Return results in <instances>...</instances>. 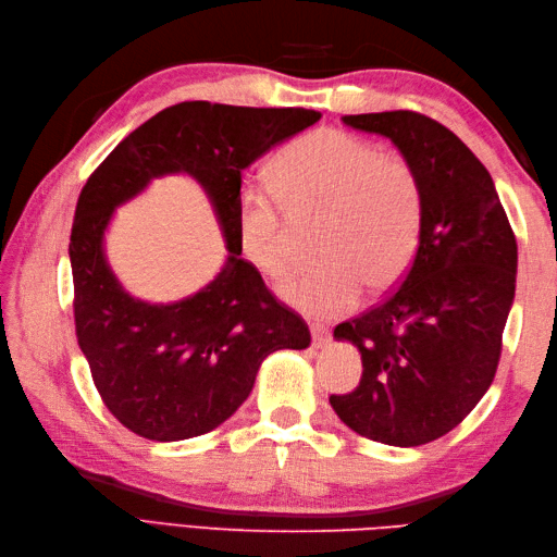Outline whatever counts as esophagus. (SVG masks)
Returning a JSON list of instances; mask_svg holds the SVG:
<instances>
[{
	"mask_svg": "<svg viewBox=\"0 0 557 557\" xmlns=\"http://www.w3.org/2000/svg\"><path fill=\"white\" fill-rule=\"evenodd\" d=\"M311 337L315 347H325L330 339V327L323 323H311Z\"/></svg>",
	"mask_w": 557,
	"mask_h": 557,
	"instance_id": "1",
	"label": "esophagus"
}]
</instances>
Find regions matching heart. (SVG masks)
Instances as JSON below:
<instances>
[{
    "mask_svg": "<svg viewBox=\"0 0 557 557\" xmlns=\"http://www.w3.org/2000/svg\"><path fill=\"white\" fill-rule=\"evenodd\" d=\"M270 186L251 184L236 208V242L263 275H280L294 251L289 220L321 212V258L287 272L280 297L318 318L349 311L361 287L381 292L405 275L423 227V184L405 158L342 128H315L272 164Z\"/></svg>",
    "mask_w": 557,
    "mask_h": 557,
    "instance_id": "obj_1",
    "label": "heart"
}]
</instances>
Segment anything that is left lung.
<instances>
[{"label":"left lung","mask_w":557,"mask_h":557,"mask_svg":"<svg viewBox=\"0 0 557 557\" xmlns=\"http://www.w3.org/2000/svg\"><path fill=\"white\" fill-rule=\"evenodd\" d=\"M393 140L423 184V227L399 287L335 327L361 351V383L333 395L351 431L395 447L449 433L491 387L515 301L517 239L488 170L419 112L347 114Z\"/></svg>","instance_id":"8db88e82"}]
</instances>
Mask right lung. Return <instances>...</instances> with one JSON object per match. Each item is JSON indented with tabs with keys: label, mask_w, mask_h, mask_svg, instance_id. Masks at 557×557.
Segmentation results:
<instances>
[{
	"label": "right lung",
	"mask_w": 557,
	"mask_h": 557,
	"mask_svg": "<svg viewBox=\"0 0 557 557\" xmlns=\"http://www.w3.org/2000/svg\"><path fill=\"white\" fill-rule=\"evenodd\" d=\"M318 120L321 112L304 108L180 102L140 124L88 176L69 242L76 337L104 407L128 431L172 443L218 429L244 405L268 354L311 345L304 318L242 258L236 208L248 164ZM164 173L205 186L231 253L191 298L148 305L113 277L103 230L116 207Z\"/></svg>",
	"instance_id": "right-lung-1"
}]
</instances>
